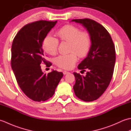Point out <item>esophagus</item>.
I'll return each instance as SVG.
<instances>
[{"instance_id":"1","label":"esophagus","mask_w":131,"mask_h":131,"mask_svg":"<svg viewBox=\"0 0 131 131\" xmlns=\"http://www.w3.org/2000/svg\"><path fill=\"white\" fill-rule=\"evenodd\" d=\"M63 73L64 75H66V74H68V73H69V72H68V71H63Z\"/></svg>"}]
</instances>
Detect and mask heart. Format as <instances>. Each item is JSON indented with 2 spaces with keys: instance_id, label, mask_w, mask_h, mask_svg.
Returning <instances> with one entry per match:
<instances>
[{
  "instance_id": "b5f03b06",
  "label": "heart",
  "mask_w": 131,
  "mask_h": 131,
  "mask_svg": "<svg viewBox=\"0 0 131 131\" xmlns=\"http://www.w3.org/2000/svg\"><path fill=\"white\" fill-rule=\"evenodd\" d=\"M57 39L49 35L44 38L43 42L45 51L51 55H54L57 52L58 40L69 43V51L68 54L60 55L55 60V62L59 67L70 69L77 62L78 55L84 57L90 51L91 39L87 32L81 31L78 27L70 25L63 26L56 32Z\"/></svg>"
}]
</instances>
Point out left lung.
<instances>
[{
	"label": "left lung",
	"instance_id": "left-lung-1",
	"mask_svg": "<svg viewBox=\"0 0 131 131\" xmlns=\"http://www.w3.org/2000/svg\"><path fill=\"white\" fill-rule=\"evenodd\" d=\"M72 22L82 24L87 29L91 39L87 56L78 68L87 70L86 75L73 73L75 95L83 101L96 100L104 93L112 80L115 62V49L112 37L105 27L92 19H75Z\"/></svg>",
	"mask_w": 131,
	"mask_h": 131
}]
</instances>
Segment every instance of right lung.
<instances>
[{"label":"right lung","instance_id":"right-lung-1","mask_svg":"<svg viewBox=\"0 0 131 131\" xmlns=\"http://www.w3.org/2000/svg\"><path fill=\"white\" fill-rule=\"evenodd\" d=\"M57 21H38L24 26L16 34L11 48V66L19 87L33 101H44L53 95L63 77L52 70L48 74L40 65H52L45 59L43 42Z\"/></svg>","mask_w":131,"mask_h":131}]
</instances>
